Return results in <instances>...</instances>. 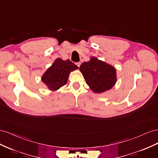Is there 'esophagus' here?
Wrapping results in <instances>:
<instances>
[{
	"label": "esophagus",
	"mask_w": 158,
	"mask_h": 158,
	"mask_svg": "<svg viewBox=\"0 0 158 158\" xmlns=\"http://www.w3.org/2000/svg\"><path fill=\"white\" fill-rule=\"evenodd\" d=\"M75 64H76L77 65V66L79 67V66H80V65H81V63H80V62H77Z\"/></svg>",
	"instance_id": "34e87169"
}]
</instances>
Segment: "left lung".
<instances>
[{
  "mask_svg": "<svg viewBox=\"0 0 158 158\" xmlns=\"http://www.w3.org/2000/svg\"><path fill=\"white\" fill-rule=\"evenodd\" d=\"M79 69L87 84L96 93L110 89L116 81L114 67L96 57H92L89 61L83 63Z\"/></svg>",
  "mask_w": 158,
  "mask_h": 158,
  "instance_id": "8db88e82",
  "label": "left lung"
}]
</instances>
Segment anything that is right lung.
<instances>
[{
  "label": "right lung",
  "instance_id": "right-lung-1",
  "mask_svg": "<svg viewBox=\"0 0 158 158\" xmlns=\"http://www.w3.org/2000/svg\"><path fill=\"white\" fill-rule=\"evenodd\" d=\"M78 68L69 60L64 61L58 58L44 74L42 81L49 90L56 91L67 83L70 72Z\"/></svg>",
  "mask_w": 158,
  "mask_h": 158
}]
</instances>
